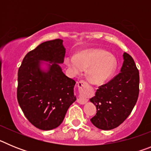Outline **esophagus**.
Segmentation results:
<instances>
[{"mask_svg":"<svg viewBox=\"0 0 151 151\" xmlns=\"http://www.w3.org/2000/svg\"><path fill=\"white\" fill-rule=\"evenodd\" d=\"M77 84H78V88H80L82 87V86H83V85H85V82L84 80H80V81H78V82H77ZM87 101L88 100L86 99V98H84V97H78V99H77V102H78V104H85Z\"/></svg>","mask_w":151,"mask_h":151,"instance_id":"34e87169","label":"esophagus"}]
</instances>
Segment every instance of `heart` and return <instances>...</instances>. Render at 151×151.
<instances>
[{"label":"heart","instance_id":"obj_1","mask_svg":"<svg viewBox=\"0 0 151 151\" xmlns=\"http://www.w3.org/2000/svg\"><path fill=\"white\" fill-rule=\"evenodd\" d=\"M65 63L75 75L82 73L84 68H88V78L94 84L107 81L116 68L115 57L102 49H89L76 56H68Z\"/></svg>","mask_w":151,"mask_h":151}]
</instances>
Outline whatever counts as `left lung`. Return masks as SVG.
I'll list each match as a JSON object with an SVG mask.
<instances>
[{
	"label": "left lung",
	"mask_w": 151,
	"mask_h": 151,
	"mask_svg": "<svg viewBox=\"0 0 151 151\" xmlns=\"http://www.w3.org/2000/svg\"><path fill=\"white\" fill-rule=\"evenodd\" d=\"M120 73L107 83L99 86L90 101L97 107L91 122L102 130L121 125L132 111L139 94V71L129 54H123Z\"/></svg>",
	"instance_id": "left-lung-1"
}]
</instances>
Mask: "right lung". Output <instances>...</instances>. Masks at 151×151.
Wrapping results in <instances>:
<instances>
[{
    "label": "right lung",
    "instance_id": "right-lung-1",
    "mask_svg": "<svg viewBox=\"0 0 151 151\" xmlns=\"http://www.w3.org/2000/svg\"><path fill=\"white\" fill-rule=\"evenodd\" d=\"M65 54L63 40L45 41L29 51L19 68L17 101L28 120L41 130L58 127L76 100V82L57 64L63 63ZM41 60L52 63L47 71L40 69Z\"/></svg>",
    "mask_w": 151,
    "mask_h": 151
}]
</instances>
